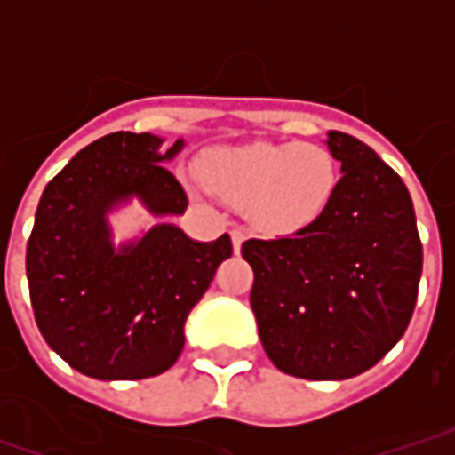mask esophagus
Wrapping results in <instances>:
<instances>
[{
  "mask_svg": "<svg viewBox=\"0 0 455 455\" xmlns=\"http://www.w3.org/2000/svg\"><path fill=\"white\" fill-rule=\"evenodd\" d=\"M243 241H246V228H234V231H231V243H234V251H241V243H243Z\"/></svg>",
  "mask_w": 455,
  "mask_h": 455,
  "instance_id": "esophagus-1",
  "label": "esophagus"
}]
</instances>
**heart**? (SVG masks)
Wrapping results in <instances>:
<instances>
[{
  "label": "heart",
  "instance_id": "heart-1",
  "mask_svg": "<svg viewBox=\"0 0 455 455\" xmlns=\"http://www.w3.org/2000/svg\"><path fill=\"white\" fill-rule=\"evenodd\" d=\"M202 175L221 197L248 204L266 231H295L324 214L334 197L339 168L316 143H251L209 153Z\"/></svg>",
  "mask_w": 455,
  "mask_h": 455
}]
</instances>
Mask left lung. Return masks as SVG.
I'll list each match as a JSON object with an SVG mask.
<instances>
[{
    "instance_id": "obj_1",
    "label": "left lung",
    "mask_w": 455,
    "mask_h": 455,
    "mask_svg": "<svg viewBox=\"0 0 455 455\" xmlns=\"http://www.w3.org/2000/svg\"><path fill=\"white\" fill-rule=\"evenodd\" d=\"M341 180L292 236L248 238L251 307L267 358L305 380L361 375L400 341L417 305L421 241L402 178L363 140L329 131Z\"/></svg>"
}]
</instances>
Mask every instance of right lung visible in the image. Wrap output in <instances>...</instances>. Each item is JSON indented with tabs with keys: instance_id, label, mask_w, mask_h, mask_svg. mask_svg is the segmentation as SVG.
I'll use <instances>...</instances> for the list:
<instances>
[{
	"instance_id": "right-lung-1",
	"label": "right lung",
	"mask_w": 455,
	"mask_h": 455,
	"mask_svg": "<svg viewBox=\"0 0 455 455\" xmlns=\"http://www.w3.org/2000/svg\"><path fill=\"white\" fill-rule=\"evenodd\" d=\"M153 133L116 131L83 148L45 185L26 277L36 324L70 368L97 380H143L165 372L185 346V322L231 258L228 234L192 241L158 224L114 248L107 214L139 197L150 214H185L188 195L163 163Z\"/></svg>"
}]
</instances>
